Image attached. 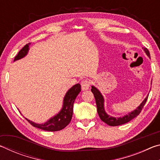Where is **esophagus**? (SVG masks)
Returning a JSON list of instances; mask_svg holds the SVG:
<instances>
[{"mask_svg":"<svg viewBox=\"0 0 160 160\" xmlns=\"http://www.w3.org/2000/svg\"><path fill=\"white\" fill-rule=\"evenodd\" d=\"M90 85H91L90 81H89V80L82 81V82H81V88H82V90H88V89L90 88Z\"/></svg>","mask_w":160,"mask_h":160,"instance_id":"esophagus-1","label":"esophagus"}]
</instances>
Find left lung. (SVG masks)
<instances>
[{"label":"left lung","mask_w":160,"mask_h":160,"mask_svg":"<svg viewBox=\"0 0 160 160\" xmlns=\"http://www.w3.org/2000/svg\"><path fill=\"white\" fill-rule=\"evenodd\" d=\"M143 50L146 53L149 58H150V54L148 48H142ZM92 92L93 93L94 98H95L96 101V104H97V113H98L99 118H101L102 121H104V123H106L107 125L111 126H120L122 125V124L126 123L129 122L130 121H131L132 119L136 117L139 115V113L141 112L142 109L143 107H144L145 104L147 102L148 95L145 97L144 100L141 102L138 107L135 110L132 111L131 112L128 113V114L122 116V117H113V116H109L108 113L106 112L104 109V98L102 93L100 92V91L95 88L94 85L92 86L91 89Z\"/></svg>","instance_id":"1"}]
</instances>
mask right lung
<instances>
[{
	"label": "right lung",
	"mask_w": 160,
	"mask_h": 160,
	"mask_svg": "<svg viewBox=\"0 0 160 160\" xmlns=\"http://www.w3.org/2000/svg\"><path fill=\"white\" fill-rule=\"evenodd\" d=\"M30 44V43L26 44L19 51L18 55L15 57L14 61L20 60V59L24 58L28 55L29 49V45ZM80 91L81 86L79 83L75 84L72 88H70L65 94L63 102V107H62V109L60 112L57 114L48 119L47 121H46L44 123H37L34 121L29 120L25 117V118L31 125L34 127H36V128L44 130V131H58L63 129L65 127L68 125V123L71 121L72 112H73L74 102L78 94L80 92Z\"/></svg>",
	"instance_id": "right-lung-1"
}]
</instances>
